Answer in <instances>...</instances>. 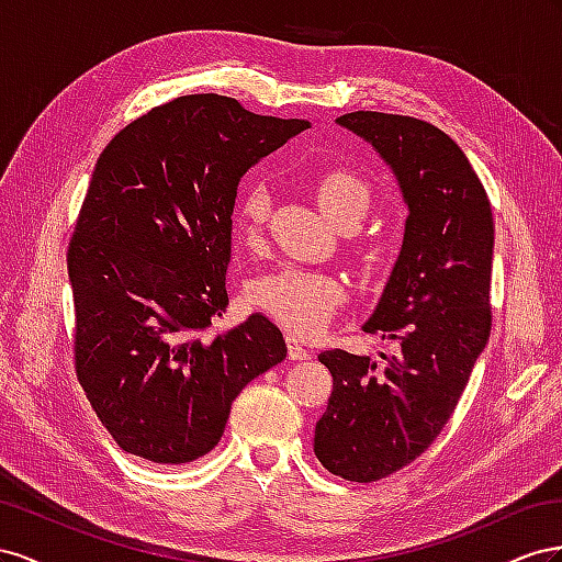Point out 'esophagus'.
Masks as SVG:
<instances>
[{"mask_svg":"<svg viewBox=\"0 0 562 562\" xmlns=\"http://www.w3.org/2000/svg\"><path fill=\"white\" fill-rule=\"evenodd\" d=\"M286 350H290L292 360H308L311 358L308 348L303 346L299 339H294V336H286Z\"/></svg>","mask_w":562,"mask_h":562,"instance_id":"esophagus-1","label":"esophagus"}]
</instances>
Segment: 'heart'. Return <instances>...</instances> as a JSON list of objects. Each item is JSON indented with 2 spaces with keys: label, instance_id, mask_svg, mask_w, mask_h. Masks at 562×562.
<instances>
[{
  "label": "heart",
  "instance_id": "obj_1",
  "mask_svg": "<svg viewBox=\"0 0 562 562\" xmlns=\"http://www.w3.org/2000/svg\"><path fill=\"white\" fill-rule=\"evenodd\" d=\"M315 200L334 223L362 221L372 206V188L348 169H327L313 183ZM270 212V192L254 183L239 198L237 231L245 239H256ZM341 280L327 270L282 266L261 272L249 282V301L256 308L296 336L323 329L344 301Z\"/></svg>",
  "mask_w": 562,
  "mask_h": 562
}]
</instances>
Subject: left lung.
<instances>
[{
	"instance_id": "obj_1",
	"label": "left lung",
	"mask_w": 562,
	"mask_h": 562,
	"mask_svg": "<svg viewBox=\"0 0 562 562\" xmlns=\"http://www.w3.org/2000/svg\"><path fill=\"white\" fill-rule=\"evenodd\" d=\"M370 143L407 204L403 245L364 331L400 344L376 367L341 348L319 352L334 389L315 424V457L352 483L414 461L450 419L490 339L494 221L457 143L428 122L358 110L336 120Z\"/></svg>"
}]
</instances>
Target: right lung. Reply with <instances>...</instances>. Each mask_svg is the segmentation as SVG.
Returning <instances> with one entry per match:
<instances>
[{"mask_svg":"<svg viewBox=\"0 0 562 562\" xmlns=\"http://www.w3.org/2000/svg\"><path fill=\"white\" fill-rule=\"evenodd\" d=\"M308 120L256 115L216 93L181 95L112 138L68 249L75 367L124 452L188 463L212 452L233 400L286 358L261 313H226L239 179Z\"/></svg>","mask_w":562,"mask_h":562,"instance_id":"obj_1","label":"right lung"}]
</instances>
